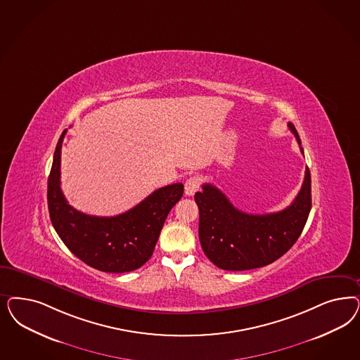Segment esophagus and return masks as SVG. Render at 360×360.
I'll list each match as a JSON object with an SVG mask.
<instances>
[{
    "mask_svg": "<svg viewBox=\"0 0 360 360\" xmlns=\"http://www.w3.org/2000/svg\"><path fill=\"white\" fill-rule=\"evenodd\" d=\"M184 186H186V196H193L198 192V188H200V179L196 177V176H192V177H189L186 180Z\"/></svg>",
    "mask_w": 360,
    "mask_h": 360,
    "instance_id": "esophagus-1",
    "label": "esophagus"
}]
</instances>
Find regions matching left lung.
<instances>
[{
	"label": "left lung",
	"instance_id": "1",
	"mask_svg": "<svg viewBox=\"0 0 360 360\" xmlns=\"http://www.w3.org/2000/svg\"><path fill=\"white\" fill-rule=\"evenodd\" d=\"M289 128L303 153L297 129L291 123ZM195 201L200 212L198 238L205 255L224 270H250L278 259L301 236L311 209V176L306 167L297 198L276 213H245L212 184H204Z\"/></svg>",
	"mask_w": 360,
	"mask_h": 360
}]
</instances>
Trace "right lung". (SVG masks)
<instances>
[{"label": "right lung", "instance_id": "right-lung-1", "mask_svg": "<svg viewBox=\"0 0 360 360\" xmlns=\"http://www.w3.org/2000/svg\"><path fill=\"white\" fill-rule=\"evenodd\" d=\"M66 132L57 143L47 181V205L56 232L89 266L105 273L136 270L151 258L164 221L183 196L184 186L159 188L136 207L114 217L79 212L69 205L60 189V148Z\"/></svg>", "mask_w": 360, "mask_h": 360}]
</instances>
